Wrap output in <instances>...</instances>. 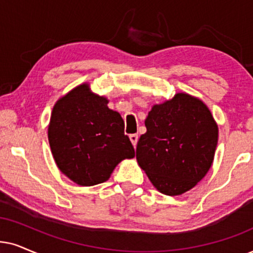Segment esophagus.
Masks as SVG:
<instances>
[{"instance_id": "obj_1", "label": "esophagus", "mask_w": 253, "mask_h": 253, "mask_svg": "<svg viewBox=\"0 0 253 253\" xmlns=\"http://www.w3.org/2000/svg\"><path fill=\"white\" fill-rule=\"evenodd\" d=\"M137 139H139V136H137V134H130V135H129V140H130V142H132V145H133L134 147L136 146Z\"/></svg>"}]
</instances>
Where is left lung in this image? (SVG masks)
Returning a JSON list of instances; mask_svg holds the SVG:
<instances>
[{
  "label": "left lung",
  "instance_id": "1",
  "mask_svg": "<svg viewBox=\"0 0 253 253\" xmlns=\"http://www.w3.org/2000/svg\"><path fill=\"white\" fill-rule=\"evenodd\" d=\"M145 125L136 160L153 185L168 196L194 188L211 167L218 141V127L207 105L177 93L154 105Z\"/></svg>",
  "mask_w": 253,
  "mask_h": 253
}]
</instances>
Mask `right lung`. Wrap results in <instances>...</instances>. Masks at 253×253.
<instances>
[{
  "label": "right lung",
  "mask_w": 253,
  "mask_h": 253,
  "mask_svg": "<svg viewBox=\"0 0 253 253\" xmlns=\"http://www.w3.org/2000/svg\"><path fill=\"white\" fill-rule=\"evenodd\" d=\"M107 104L82 84L60 98L51 114L47 137L57 167L83 187L107 181L119 162L135 156L123 118Z\"/></svg>",
  "instance_id": "add662e5"
}]
</instances>
